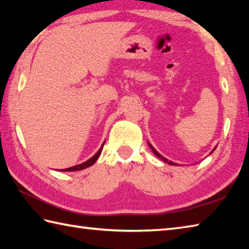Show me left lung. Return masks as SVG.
<instances>
[{"mask_svg":"<svg viewBox=\"0 0 249 249\" xmlns=\"http://www.w3.org/2000/svg\"><path fill=\"white\" fill-rule=\"evenodd\" d=\"M149 145H150V147H151V149H152V151L153 152H154V154L157 156V157H160V160H162L163 161H165V162H167V163H169V165H176V163H174V162H172L171 160H167V158H165V157H163V156H161L160 154V153H158L155 149H154V147H153L152 145H151V143H149ZM214 151V150H213ZM213 151L212 152H211V153H213Z\"/></svg>","mask_w":249,"mask_h":249,"instance_id":"1","label":"left lung"}]
</instances>
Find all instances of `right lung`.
I'll use <instances>...</instances> for the list:
<instances>
[{"instance_id": "obj_1", "label": "right lung", "mask_w": 249, "mask_h": 249, "mask_svg": "<svg viewBox=\"0 0 249 249\" xmlns=\"http://www.w3.org/2000/svg\"><path fill=\"white\" fill-rule=\"evenodd\" d=\"M104 144H105V142L103 143L102 147H100V149H99V151L96 153V154H95L93 157L89 158V160H87V161H84V162L80 163V165L73 166V167L67 168V169H63V170H61V171H78V170H82V169H86V168H88V167H89V166L94 165L95 161H96V160H97V158L99 157L100 153H102V150H103V146H104Z\"/></svg>"}]
</instances>
